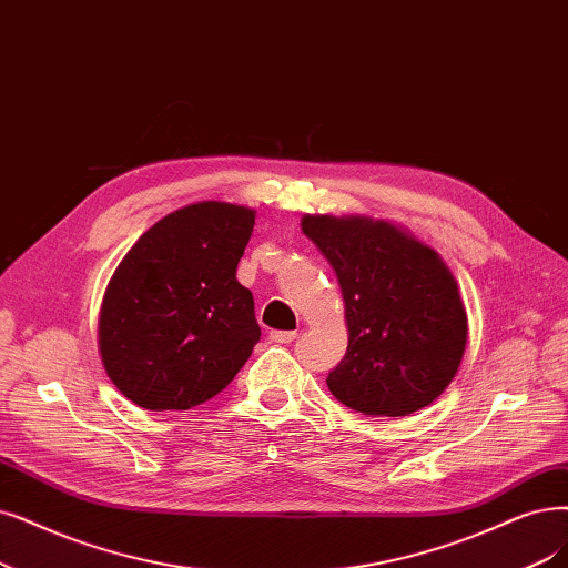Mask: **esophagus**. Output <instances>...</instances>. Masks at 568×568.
<instances>
[{
  "label": "esophagus",
  "instance_id": "1",
  "mask_svg": "<svg viewBox=\"0 0 568 568\" xmlns=\"http://www.w3.org/2000/svg\"><path fill=\"white\" fill-rule=\"evenodd\" d=\"M268 339L276 342V344H290V342L297 339V332L295 329H273L268 334Z\"/></svg>",
  "mask_w": 568,
  "mask_h": 568
}]
</instances>
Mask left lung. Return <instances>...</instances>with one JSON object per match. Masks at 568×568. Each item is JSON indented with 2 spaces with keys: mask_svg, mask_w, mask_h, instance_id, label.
Wrapping results in <instances>:
<instances>
[{
  "mask_svg": "<svg viewBox=\"0 0 568 568\" xmlns=\"http://www.w3.org/2000/svg\"><path fill=\"white\" fill-rule=\"evenodd\" d=\"M302 231L337 273L348 348L327 388L355 412L407 416L452 384L468 342L458 285L437 252L372 217L304 215Z\"/></svg>",
  "mask_w": 568,
  "mask_h": 568,
  "instance_id": "left-lung-1",
  "label": "left lung"
}]
</instances>
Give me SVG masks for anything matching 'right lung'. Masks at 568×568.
I'll list each match as a JSON object with an SVG mask.
<instances>
[{
	"mask_svg": "<svg viewBox=\"0 0 568 568\" xmlns=\"http://www.w3.org/2000/svg\"><path fill=\"white\" fill-rule=\"evenodd\" d=\"M255 210L201 201L135 241L104 290L98 346L112 384L142 409H192L224 390L260 342L236 266Z\"/></svg>",
	"mask_w": 568,
	"mask_h": 568,
	"instance_id": "obj_1",
	"label": "right lung"
}]
</instances>
